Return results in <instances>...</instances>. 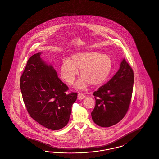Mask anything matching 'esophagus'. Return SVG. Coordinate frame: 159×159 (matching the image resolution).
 Here are the masks:
<instances>
[{"label":"esophagus","instance_id":"34e87169","mask_svg":"<svg viewBox=\"0 0 159 159\" xmlns=\"http://www.w3.org/2000/svg\"><path fill=\"white\" fill-rule=\"evenodd\" d=\"M86 97L83 94H82V93H79L78 95H77V99H83L85 98Z\"/></svg>","mask_w":159,"mask_h":159}]
</instances>
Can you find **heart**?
I'll use <instances>...</instances> for the list:
<instances>
[{
	"instance_id": "obj_1",
	"label": "heart",
	"mask_w": 159,
	"mask_h": 159,
	"mask_svg": "<svg viewBox=\"0 0 159 159\" xmlns=\"http://www.w3.org/2000/svg\"><path fill=\"white\" fill-rule=\"evenodd\" d=\"M110 56L95 51L76 52L71 60L65 58L62 61L60 73L62 78L69 84H73L79 71L82 76L76 83V87L83 89L88 84L92 86L102 85L109 77L112 68Z\"/></svg>"
}]
</instances>
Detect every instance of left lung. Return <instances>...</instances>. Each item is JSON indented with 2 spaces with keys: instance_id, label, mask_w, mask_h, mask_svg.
I'll use <instances>...</instances> for the list:
<instances>
[{
  "instance_id": "1",
  "label": "left lung",
  "mask_w": 159,
  "mask_h": 159,
  "mask_svg": "<svg viewBox=\"0 0 159 159\" xmlns=\"http://www.w3.org/2000/svg\"><path fill=\"white\" fill-rule=\"evenodd\" d=\"M134 80L133 70L124 58L113 77L93 93L95 106L91 116L96 125L108 127L123 119L131 102Z\"/></svg>"
}]
</instances>
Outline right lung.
Listing matches in <instances>:
<instances>
[{
	"label": "right lung",
	"instance_id": "right-lung-1",
	"mask_svg": "<svg viewBox=\"0 0 159 159\" xmlns=\"http://www.w3.org/2000/svg\"><path fill=\"white\" fill-rule=\"evenodd\" d=\"M41 54L30 57L22 74V98L33 119L47 129L58 130L68 124L77 93H66L68 86L52 66L42 60Z\"/></svg>",
	"mask_w": 159,
	"mask_h": 159
}]
</instances>
